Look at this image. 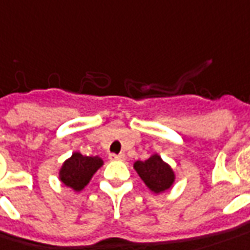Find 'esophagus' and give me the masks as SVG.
<instances>
[{
  "instance_id": "esophagus-1",
  "label": "esophagus",
  "mask_w": 250,
  "mask_h": 250,
  "mask_svg": "<svg viewBox=\"0 0 250 250\" xmlns=\"http://www.w3.org/2000/svg\"><path fill=\"white\" fill-rule=\"evenodd\" d=\"M125 156L123 153H119V154H115V153H111L109 154V160H125Z\"/></svg>"
}]
</instances>
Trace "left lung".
<instances>
[{
    "instance_id": "8db88e82",
    "label": "left lung",
    "mask_w": 250,
    "mask_h": 250,
    "mask_svg": "<svg viewBox=\"0 0 250 250\" xmlns=\"http://www.w3.org/2000/svg\"><path fill=\"white\" fill-rule=\"evenodd\" d=\"M134 168L144 183L156 194L168 190L175 182V172L172 168L166 161H163L157 153L145 161H135Z\"/></svg>"
}]
</instances>
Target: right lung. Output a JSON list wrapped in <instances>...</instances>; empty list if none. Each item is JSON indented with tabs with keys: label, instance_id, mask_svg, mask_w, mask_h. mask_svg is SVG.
I'll use <instances>...</instances> for the list:
<instances>
[{
	"label": "right lung",
	"instance_id": "obj_1",
	"mask_svg": "<svg viewBox=\"0 0 250 250\" xmlns=\"http://www.w3.org/2000/svg\"><path fill=\"white\" fill-rule=\"evenodd\" d=\"M104 164L98 156H83L79 152L72 153V156L62 163L59 172L61 183L75 191H81L87 186L97 169Z\"/></svg>",
	"mask_w": 250,
	"mask_h": 250
}]
</instances>
